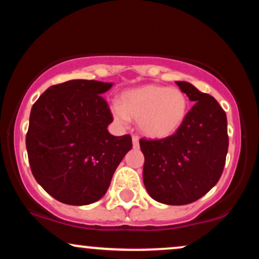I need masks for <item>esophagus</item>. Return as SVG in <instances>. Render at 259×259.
I'll list each match as a JSON object with an SVG mask.
<instances>
[{"label": "esophagus", "instance_id": "obj_1", "mask_svg": "<svg viewBox=\"0 0 259 259\" xmlns=\"http://www.w3.org/2000/svg\"><path fill=\"white\" fill-rule=\"evenodd\" d=\"M133 146L134 148H139V138L135 135L133 136Z\"/></svg>", "mask_w": 259, "mask_h": 259}]
</instances>
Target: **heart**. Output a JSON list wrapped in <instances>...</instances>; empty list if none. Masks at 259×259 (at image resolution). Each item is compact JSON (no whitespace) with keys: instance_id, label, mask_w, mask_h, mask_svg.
I'll return each instance as SVG.
<instances>
[{"instance_id":"b5f03b06","label":"heart","mask_w":259,"mask_h":259,"mask_svg":"<svg viewBox=\"0 0 259 259\" xmlns=\"http://www.w3.org/2000/svg\"><path fill=\"white\" fill-rule=\"evenodd\" d=\"M111 112L120 124L138 119L140 132L150 139L171 136L185 121L189 99L180 89L162 85H144L120 95V105L113 103Z\"/></svg>"}]
</instances>
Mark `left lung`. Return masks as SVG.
Returning <instances> with one entry per match:
<instances>
[{
	"instance_id": "8db88e82",
	"label": "left lung",
	"mask_w": 259,
	"mask_h": 259,
	"mask_svg": "<svg viewBox=\"0 0 259 259\" xmlns=\"http://www.w3.org/2000/svg\"><path fill=\"white\" fill-rule=\"evenodd\" d=\"M196 102L174 135L140 140L145 156L144 184L157 202L181 206L197 201L218 183L227 158V114L214 97L177 81Z\"/></svg>"
}]
</instances>
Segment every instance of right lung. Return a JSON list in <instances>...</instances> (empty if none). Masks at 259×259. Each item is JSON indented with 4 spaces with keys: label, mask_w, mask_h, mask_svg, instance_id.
Masks as SVG:
<instances>
[{
    "label": "right lung",
    "mask_w": 259,
    "mask_h": 259,
    "mask_svg": "<svg viewBox=\"0 0 259 259\" xmlns=\"http://www.w3.org/2000/svg\"><path fill=\"white\" fill-rule=\"evenodd\" d=\"M112 86L69 80L47 89L32 106L25 141L32 175L62 203L85 206L102 198L132 150L130 135L107 130L113 117L101 95Z\"/></svg>",
    "instance_id": "obj_1"
}]
</instances>
